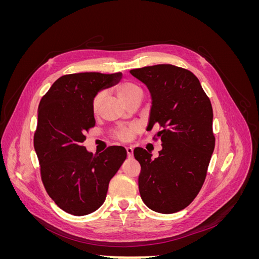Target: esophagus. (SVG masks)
<instances>
[{
	"label": "esophagus",
	"mask_w": 259,
	"mask_h": 259,
	"mask_svg": "<svg viewBox=\"0 0 259 259\" xmlns=\"http://www.w3.org/2000/svg\"><path fill=\"white\" fill-rule=\"evenodd\" d=\"M126 153L128 158H132L133 156V148L132 147H126Z\"/></svg>",
	"instance_id": "1"
}]
</instances>
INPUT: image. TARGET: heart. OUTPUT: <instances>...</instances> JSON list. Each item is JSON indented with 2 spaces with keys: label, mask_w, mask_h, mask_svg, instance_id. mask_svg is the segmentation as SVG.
<instances>
[{
  "label": "heart",
  "mask_w": 259,
  "mask_h": 259,
  "mask_svg": "<svg viewBox=\"0 0 259 259\" xmlns=\"http://www.w3.org/2000/svg\"><path fill=\"white\" fill-rule=\"evenodd\" d=\"M116 93L124 103H126V101L130 100L132 97L138 95V94H142V90H140L139 86L135 83H133L131 81H123L116 86ZM104 97L105 94L103 92H100L93 99L92 108L95 115H98L100 112V107L104 101ZM133 134H134V130L133 128H123L117 133V137L122 140H128L133 137Z\"/></svg>",
  "instance_id": "obj_1"
}]
</instances>
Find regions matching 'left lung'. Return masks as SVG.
<instances>
[{
    "mask_svg": "<svg viewBox=\"0 0 259 259\" xmlns=\"http://www.w3.org/2000/svg\"><path fill=\"white\" fill-rule=\"evenodd\" d=\"M147 85L152 106L147 130L159 124L156 133L162 150L152 159L150 151L135 148L140 164L139 193L145 204L162 214L176 213L197 197L204 183L215 148L213 109L198 77L173 65L131 70Z\"/></svg>",
    "mask_w": 259,
    "mask_h": 259,
    "instance_id": "left-lung-1",
    "label": "left lung"
}]
</instances>
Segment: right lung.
<instances>
[{
  "label": "right lung",
  "mask_w": 259,
  "mask_h": 259,
  "mask_svg": "<svg viewBox=\"0 0 259 259\" xmlns=\"http://www.w3.org/2000/svg\"><path fill=\"white\" fill-rule=\"evenodd\" d=\"M122 75H62L38 105L34 150L42 182L53 201L71 215H88L103 205L109 182L126 159V150L121 146L93 154L82 145L85 133L96 123L92 108L94 97L119 83Z\"/></svg>",
  "instance_id": "1"
}]
</instances>
